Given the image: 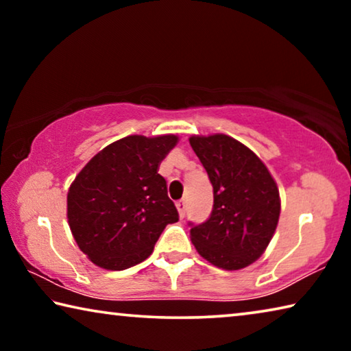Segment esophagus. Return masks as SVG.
<instances>
[{"label":"esophagus","instance_id":"obj_1","mask_svg":"<svg viewBox=\"0 0 351 351\" xmlns=\"http://www.w3.org/2000/svg\"><path fill=\"white\" fill-rule=\"evenodd\" d=\"M176 207H178V212H180V217H181V218L186 217V209H187L186 201L180 199V201H178V203H176Z\"/></svg>","mask_w":351,"mask_h":351}]
</instances>
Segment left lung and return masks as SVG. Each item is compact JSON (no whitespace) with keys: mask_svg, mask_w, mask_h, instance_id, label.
Instances as JSON below:
<instances>
[{"mask_svg":"<svg viewBox=\"0 0 351 351\" xmlns=\"http://www.w3.org/2000/svg\"><path fill=\"white\" fill-rule=\"evenodd\" d=\"M193 152L213 187V209L190 239L201 257L218 268H246L261 257L276 232L280 197L269 170L230 136H192Z\"/></svg>","mask_w":351,"mask_h":351,"instance_id":"1","label":"left lung"}]
</instances>
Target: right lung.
I'll list each match as a JSON object with an SVG mask.
<instances>
[{
	"instance_id": "obj_1",
	"label": "right lung",
	"mask_w": 351,
	"mask_h": 351,
	"mask_svg": "<svg viewBox=\"0 0 351 351\" xmlns=\"http://www.w3.org/2000/svg\"><path fill=\"white\" fill-rule=\"evenodd\" d=\"M178 136L133 134L100 150L68 192V223L94 265L122 271L153 252L165 226L180 219L159 164Z\"/></svg>"
}]
</instances>
